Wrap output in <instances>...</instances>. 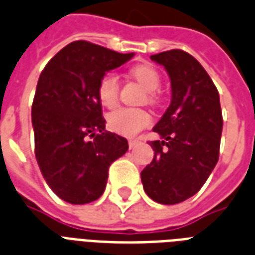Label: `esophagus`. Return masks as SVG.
<instances>
[{
	"instance_id": "34e87169",
	"label": "esophagus",
	"mask_w": 255,
	"mask_h": 255,
	"mask_svg": "<svg viewBox=\"0 0 255 255\" xmlns=\"http://www.w3.org/2000/svg\"><path fill=\"white\" fill-rule=\"evenodd\" d=\"M136 144H137V140H128V147H129V149L135 148Z\"/></svg>"
}]
</instances>
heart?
<instances>
[{"mask_svg":"<svg viewBox=\"0 0 255 255\" xmlns=\"http://www.w3.org/2000/svg\"><path fill=\"white\" fill-rule=\"evenodd\" d=\"M131 76L144 87L147 91V100L149 103L155 104L158 102V96L155 91L159 89L162 80L159 72L152 65L141 64L132 68ZM97 97L104 107L111 108L116 106L119 100V80L114 72H107L106 75H103L97 85ZM107 123L111 131L123 136H133L151 123V116L148 112L140 108L123 107L112 111L107 116Z\"/></svg>","mask_w":255,"mask_h":255,"instance_id":"b5f03b06","label":"heart"}]
</instances>
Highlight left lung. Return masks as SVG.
Listing matches in <instances>:
<instances>
[{
  "instance_id": "1",
  "label": "left lung",
  "mask_w": 255,
  "mask_h": 255,
  "mask_svg": "<svg viewBox=\"0 0 255 255\" xmlns=\"http://www.w3.org/2000/svg\"><path fill=\"white\" fill-rule=\"evenodd\" d=\"M166 68L172 99L153 127V159L141 171L145 194L162 205H176L195 195L218 162L222 110L219 93L197 58L180 49L152 54Z\"/></svg>"
}]
</instances>
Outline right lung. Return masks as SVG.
Listing matches in <instances>:
<instances>
[{
  "label": "right lung",
  "mask_w": 255,
  "mask_h": 255,
  "mask_svg": "<svg viewBox=\"0 0 255 255\" xmlns=\"http://www.w3.org/2000/svg\"><path fill=\"white\" fill-rule=\"evenodd\" d=\"M132 56L79 40L40 75L32 104L34 153L48 186L68 203L102 197L110 166L127 152V139L106 131L97 85Z\"/></svg>",
  "instance_id": "right-lung-1"
}]
</instances>
